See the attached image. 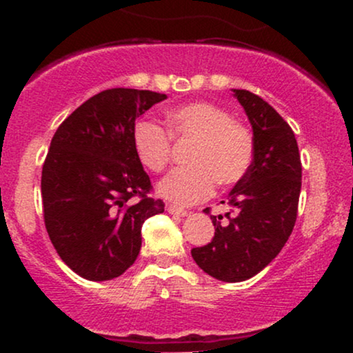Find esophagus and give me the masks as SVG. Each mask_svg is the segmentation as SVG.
<instances>
[{
  "label": "esophagus",
  "mask_w": 353,
  "mask_h": 353,
  "mask_svg": "<svg viewBox=\"0 0 353 353\" xmlns=\"http://www.w3.org/2000/svg\"><path fill=\"white\" fill-rule=\"evenodd\" d=\"M168 212L172 214V216H179V217L188 216V210L182 209V208H177V205H168Z\"/></svg>",
  "instance_id": "1"
}]
</instances>
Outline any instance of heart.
<instances>
[{
  "instance_id": "1",
  "label": "heart",
  "mask_w": 353,
  "mask_h": 353,
  "mask_svg": "<svg viewBox=\"0 0 353 353\" xmlns=\"http://www.w3.org/2000/svg\"><path fill=\"white\" fill-rule=\"evenodd\" d=\"M168 131L151 119L132 125V148L145 169L161 172L172 152V140L192 141L185 168L174 169L157 185L164 199L192 205L208 199L219 182L232 185L245 176L254 159V137L228 109L189 103L168 112Z\"/></svg>"
}]
</instances>
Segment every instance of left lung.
I'll use <instances>...</instances> for the list:
<instances>
[{
    "mask_svg": "<svg viewBox=\"0 0 353 353\" xmlns=\"http://www.w3.org/2000/svg\"><path fill=\"white\" fill-rule=\"evenodd\" d=\"M232 91L252 125L254 159L229 192L228 204L236 214H225L228 224H221L222 216H210L212 241L190 250L196 264L222 282L247 281L277 257L292 234L302 185L301 154L290 125L254 92Z\"/></svg>",
    "mask_w": 353,
    "mask_h": 353,
    "instance_id": "left-lung-1",
    "label": "left lung"
}]
</instances>
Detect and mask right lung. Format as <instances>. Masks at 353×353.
Instances as JSON below:
<instances>
[{"label": "right lung", "mask_w": 353, "mask_h": 353, "mask_svg": "<svg viewBox=\"0 0 353 353\" xmlns=\"http://www.w3.org/2000/svg\"><path fill=\"white\" fill-rule=\"evenodd\" d=\"M168 96L114 88L61 123L43 164L44 225L63 262L88 281H111L141 250L145 219L164 212L132 148V125Z\"/></svg>", "instance_id": "1"}]
</instances>
